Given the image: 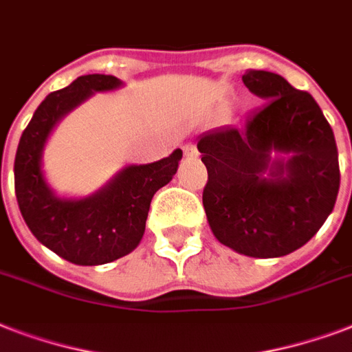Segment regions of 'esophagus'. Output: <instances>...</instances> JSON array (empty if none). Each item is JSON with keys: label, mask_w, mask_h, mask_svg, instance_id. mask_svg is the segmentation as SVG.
<instances>
[{"label": "esophagus", "mask_w": 352, "mask_h": 352, "mask_svg": "<svg viewBox=\"0 0 352 352\" xmlns=\"http://www.w3.org/2000/svg\"><path fill=\"white\" fill-rule=\"evenodd\" d=\"M182 151H184V155L186 157H193V155H197V148H195V144L193 142H188L182 146Z\"/></svg>", "instance_id": "esophagus-1"}]
</instances>
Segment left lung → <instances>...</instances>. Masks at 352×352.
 Listing matches in <instances>:
<instances>
[{
	"label": "left lung",
	"instance_id": "8db88e82",
	"mask_svg": "<svg viewBox=\"0 0 352 352\" xmlns=\"http://www.w3.org/2000/svg\"><path fill=\"white\" fill-rule=\"evenodd\" d=\"M243 82L267 102L241 127L197 142L208 170L203 204L214 235L250 257H281L303 246L333 212L340 190L333 127L307 91L276 73L248 69ZM289 154L287 163L270 155ZM271 175L265 177L266 171Z\"/></svg>",
	"mask_w": 352,
	"mask_h": 352
}]
</instances>
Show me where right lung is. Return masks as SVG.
<instances>
[{
	"instance_id": "1",
	"label": "right lung",
	"mask_w": 352,
	"mask_h": 352,
	"mask_svg": "<svg viewBox=\"0 0 352 352\" xmlns=\"http://www.w3.org/2000/svg\"><path fill=\"white\" fill-rule=\"evenodd\" d=\"M120 85L111 74H85L41 102L19 138L14 160V190L19 212L41 245L74 265H104L126 256L140 243L155 192L171 181L182 157L129 166L93 197L58 199L41 173V149L60 118L95 91Z\"/></svg>"
}]
</instances>
